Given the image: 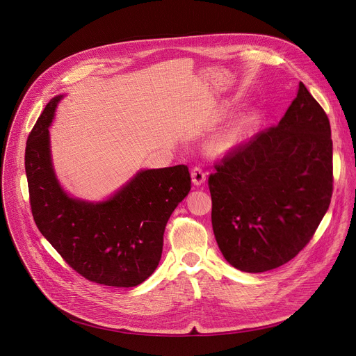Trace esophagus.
Segmentation results:
<instances>
[{
	"label": "esophagus",
	"mask_w": 356,
	"mask_h": 356,
	"mask_svg": "<svg viewBox=\"0 0 356 356\" xmlns=\"http://www.w3.org/2000/svg\"><path fill=\"white\" fill-rule=\"evenodd\" d=\"M191 180L194 186H201L202 183L206 181V172L202 170L201 168H193L191 169Z\"/></svg>",
	"instance_id": "obj_1"
}]
</instances>
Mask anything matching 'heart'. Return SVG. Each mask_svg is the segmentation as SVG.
Listing matches in <instances>:
<instances>
[{
  "mask_svg": "<svg viewBox=\"0 0 356 356\" xmlns=\"http://www.w3.org/2000/svg\"><path fill=\"white\" fill-rule=\"evenodd\" d=\"M257 115L255 114H246L238 118L232 125H229L227 129H224L221 134H218L210 143V150L214 155H221L225 152L236 147L239 143H242L249 134L252 132L253 127L257 125Z\"/></svg>",
  "mask_w": 356,
  "mask_h": 356,
  "instance_id": "1",
  "label": "heart"
}]
</instances>
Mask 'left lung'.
Returning <instances> with one entry per match:
<instances>
[{
    "instance_id": "8db88e82",
    "label": "left lung",
    "mask_w": 356,
    "mask_h": 356,
    "mask_svg": "<svg viewBox=\"0 0 356 356\" xmlns=\"http://www.w3.org/2000/svg\"><path fill=\"white\" fill-rule=\"evenodd\" d=\"M211 221L234 268L276 269L306 246L332 195L330 120L301 81L277 125L253 135L214 163Z\"/></svg>"
}]
</instances>
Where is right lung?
I'll return each mask as SVG.
<instances>
[{"mask_svg":"<svg viewBox=\"0 0 356 356\" xmlns=\"http://www.w3.org/2000/svg\"><path fill=\"white\" fill-rule=\"evenodd\" d=\"M60 95L33 125L25 149L33 221L63 261L90 282L134 287L159 265L166 224L191 188L186 165L140 172L104 202L69 197L50 162L49 129Z\"/></svg>","mask_w":356,"mask_h":356,"instance_id":"add662e5","label":"right lung"}]
</instances>
